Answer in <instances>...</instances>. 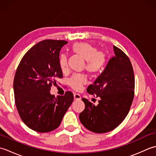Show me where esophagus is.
<instances>
[{
	"mask_svg": "<svg viewBox=\"0 0 156 156\" xmlns=\"http://www.w3.org/2000/svg\"><path fill=\"white\" fill-rule=\"evenodd\" d=\"M74 100H81V97H80V94H74Z\"/></svg>",
	"mask_w": 156,
	"mask_h": 156,
	"instance_id": "1",
	"label": "esophagus"
}]
</instances>
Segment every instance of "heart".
I'll return each mask as SVG.
<instances>
[{"mask_svg": "<svg viewBox=\"0 0 156 156\" xmlns=\"http://www.w3.org/2000/svg\"><path fill=\"white\" fill-rule=\"evenodd\" d=\"M71 49L73 53L85 60V68L90 74H96L101 72L107 64V58L104 51H98L94 45L87 42L75 43ZM59 66L62 70H65L68 66L67 57L62 54L59 59ZM69 85L74 90H79L87 83V79L83 76L75 75L69 81Z\"/></svg>", "mask_w": 156, "mask_h": 156, "instance_id": "1", "label": "heart"}]
</instances>
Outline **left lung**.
Wrapping results in <instances>:
<instances>
[{"mask_svg": "<svg viewBox=\"0 0 156 156\" xmlns=\"http://www.w3.org/2000/svg\"><path fill=\"white\" fill-rule=\"evenodd\" d=\"M115 56L109 59L88 93L100 98L95 106L82 98L85 108L80 121L89 131L97 133L113 130L125 119L134 97L135 78L133 67L125 53L113 46Z\"/></svg>", "mask_w": 156, "mask_h": 156, "instance_id": "left-lung-1", "label": "left lung"}]
</instances>
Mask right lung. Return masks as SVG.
I'll return each instance as SVG.
<instances>
[{
    "label": "right lung",
    "mask_w": 156,
    "mask_h": 156,
    "mask_svg": "<svg viewBox=\"0 0 156 156\" xmlns=\"http://www.w3.org/2000/svg\"><path fill=\"white\" fill-rule=\"evenodd\" d=\"M66 44L52 39L37 43L16 69L13 82L15 105L22 121L32 130L47 133L58 128L74 100L69 91L57 97L50 93L51 85L63 77L59 57Z\"/></svg>",
    "instance_id": "1"
}]
</instances>
